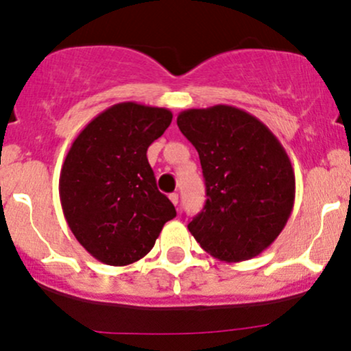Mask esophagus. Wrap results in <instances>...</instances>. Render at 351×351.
<instances>
[{
	"label": "esophagus",
	"instance_id": "esophagus-1",
	"mask_svg": "<svg viewBox=\"0 0 351 351\" xmlns=\"http://www.w3.org/2000/svg\"><path fill=\"white\" fill-rule=\"evenodd\" d=\"M170 199H171V203L176 206V204H178V193H171Z\"/></svg>",
	"mask_w": 351,
	"mask_h": 351
}]
</instances>
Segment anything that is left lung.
Returning <instances> with one entry per match:
<instances>
[{"label": "left lung", "instance_id": "8db88e82", "mask_svg": "<svg viewBox=\"0 0 351 351\" xmlns=\"http://www.w3.org/2000/svg\"><path fill=\"white\" fill-rule=\"evenodd\" d=\"M176 123L198 150L206 184L189 232L224 263L259 256L287 224L295 199L284 147L259 119L231 106L189 108Z\"/></svg>", "mask_w": 351, "mask_h": 351}]
</instances>
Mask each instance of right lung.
Returning <instances> with one entry per match:
<instances>
[{
    "label": "right lung",
    "mask_w": 351,
    "mask_h": 351,
    "mask_svg": "<svg viewBox=\"0 0 351 351\" xmlns=\"http://www.w3.org/2000/svg\"><path fill=\"white\" fill-rule=\"evenodd\" d=\"M168 108L122 102L86 125L64 160L59 196L72 234L100 263L128 265L176 216L147 150L170 127Z\"/></svg>",
    "instance_id": "obj_1"
}]
</instances>
